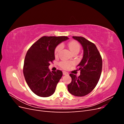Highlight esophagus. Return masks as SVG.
<instances>
[{
    "label": "esophagus",
    "instance_id": "esophagus-1",
    "mask_svg": "<svg viewBox=\"0 0 124 124\" xmlns=\"http://www.w3.org/2000/svg\"><path fill=\"white\" fill-rule=\"evenodd\" d=\"M62 73H63V75H67V74H68V72H66V71H63V72H62Z\"/></svg>",
    "mask_w": 124,
    "mask_h": 124
}]
</instances>
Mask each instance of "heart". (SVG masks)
Wrapping results in <instances>:
<instances>
[{"label":"heart","mask_w":124,"mask_h":124,"mask_svg":"<svg viewBox=\"0 0 124 124\" xmlns=\"http://www.w3.org/2000/svg\"><path fill=\"white\" fill-rule=\"evenodd\" d=\"M68 46L70 51L72 52V54L78 53L81 48L80 44L78 43L77 41H71V42H70L68 44ZM62 44H59L56 47L54 51V54L55 57H57V56L59 55L60 52H61V50H62ZM73 64V62L68 61H62L61 62H59V66L63 69H67L69 68V67H71Z\"/></svg>","instance_id":"1"}]
</instances>
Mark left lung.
<instances>
[{
	"label": "left lung",
	"instance_id": "obj_1",
	"mask_svg": "<svg viewBox=\"0 0 124 124\" xmlns=\"http://www.w3.org/2000/svg\"><path fill=\"white\" fill-rule=\"evenodd\" d=\"M83 46L84 53L81 62L77 67L80 70L78 77L70 73L72 81L68 85L71 94L78 97L88 94L98 83L102 68V60L99 51L94 43L83 37L73 36Z\"/></svg>",
	"mask_w": 124,
	"mask_h": 124
}]
</instances>
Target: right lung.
<instances>
[{"label": "right lung", "mask_w": 124, "mask_h": 124, "mask_svg": "<svg viewBox=\"0 0 124 124\" xmlns=\"http://www.w3.org/2000/svg\"><path fill=\"white\" fill-rule=\"evenodd\" d=\"M68 39L66 36H43L33 43L25 56L23 73L26 83L37 96L47 97L55 91L62 72L48 68L55 60L56 46Z\"/></svg>", "instance_id": "add662e5"}]
</instances>
